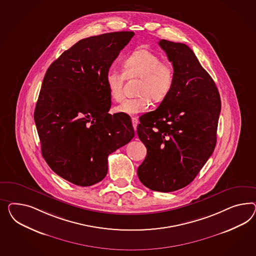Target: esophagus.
<instances>
[{"mask_svg":"<svg viewBox=\"0 0 256 256\" xmlns=\"http://www.w3.org/2000/svg\"><path fill=\"white\" fill-rule=\"evenodd\" d=\"M132 124H133V128H134V130L136 132L137 130V126H138V119L136 118H133L132 119Z\"/></svg>","mask_w":256,"mask_h":256,"instance_id":"1","label":"esophagus"}]
</instances>
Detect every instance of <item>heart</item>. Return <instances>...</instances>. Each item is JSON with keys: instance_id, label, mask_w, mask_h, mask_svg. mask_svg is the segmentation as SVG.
<instances>
[{"instance_id": "b5f03b06", "label": "heart", "mask_w": 256, "mask_h": 256, "mask_svg": "<svg viewBox=\"0 0 256 256\" xmlns=\"http://www.w3.org/2000/svg\"><path fill=\"white\" fill-rule=\"evenodd\" d=\"M123 70L110 67L105 74V83L112 100L119 102L123 98L126 79L140 78L138 95L140 97L124 100L114 110L126 116H136L144 112L154 102L166 98L174 84V70L170 63L162 62L159 56L148 49H137L126 56L122 62Z\"/></svg>"}]
</instances>
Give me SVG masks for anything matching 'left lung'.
Returning a JSON list of instances; mask_svg holds the SVG:
<instances>
[{
  "instance_id": "1",
  "label": "left lung",
  "mask_w": 256,
  "mask_h": 256,
  "mask_svg": "<svg viewBox=\"0 0 256 256\" xmlns=\"http://www.w3.org/2000/svg\"><path fill=\"white\" fill-rule=\"evenodd\" d=\"M158 44L175 79L158 108L140 120L137 133L147 154L137 172L144 186L168 193L188 186L214 151L221 98L192 49L166 40Z\"/></svg>"
}]
</instances>
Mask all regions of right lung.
<instances>
[{"instance_id":"1","label":"right lung","mask_w":256,"mask_h":256,"mask_svg":"<svg viewBox=\"0 0 256 256\" xmlns=\"http://www.w3.org/2000/svg\"><path fill=\"white\" fill-rule=\"evenodd\" d=\"M116 32L77 42L49 66L35 106L42 154L51 170L79 186L104 180L108 156L134 137L132 120L110 110L105 74L134 36Z\"/></svg>"}]
</instances>
